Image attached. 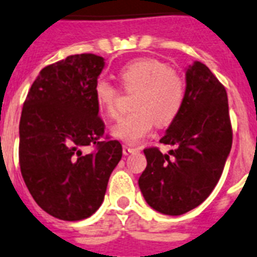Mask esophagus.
I'll return each instance as SVG.
<instances>
[{"label":"esophagus","instance_id":"34e87169","mask_svg":"<svg viewBox=\"0 0 257 257\" xmlns=\"http://www.w3.org/2000/svg\"><path fill=\"white\" fill-rule=\"evenodd\" d=\"M138 151L137 147H131V146H123V154L124 155H128V154H133V152Z\"/></svg>","mask_w":257,"mask_h":257}]
</instances>
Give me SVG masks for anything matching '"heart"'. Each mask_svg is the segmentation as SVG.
I'll return each instance as SVG.
<instances>
[{"label": "heart", "instance_id": "heart-1", "mask_svg": "<svg viewBox=\"0 0 257 257\" xmlns=\"http://www.w3.org/2000/svg\"><path fill=\"white\" fill-rule=\"evenodd\" d=\"M119 81L128 93H135L134 113L123 116L113 126V137L126 143H138L152 130L154 120L168 124L181 111L186 94L185 80L164 61L142 57L124 64L118 72ZM98 109L109 118L119 115L116 99L118 89L105 80L94 85Z\"/></svg>", "mask_w": 257, "mask_h": 257}]
</instances>
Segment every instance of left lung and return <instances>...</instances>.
<instances>
[{"label":"left lung","instance_id":"obj_1","mask_svg":"<svg viewBox=\"0 0 257 257\" xmlns=\"http://www.w3.org/2000/svg\"><path fill=\"white\" fill-rule=\"evenodd\" d=\"M160 143L176 150L165 155L158 147L144 150L147 167L139 188L152 209L181 215L213 192L232 146L226 89L200 61L186 69L184 106Z\"/></svg>","mask_w":257,"mask_h":257}]
</instances>
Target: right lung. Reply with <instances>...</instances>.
<instances>
[{"label": "right lung", "instance_id": "right-lung-1", "mask_svg": "<svg viewBox=\"0 0 257 257\" xmlns=\"http://www.w3.org/2000/svg\"><path fill=\"white\" fill-rule=\"evenodd\" d=\"M105 61L71 55L40 71L19 122V165L30 194L50 215L81 220L97 211L122 158L118 141L102 142L94 85ZM95 151L85 154L83 148Z\"/></svg>", "mask_w": 257, "mask_h": 257}]
</instances>
